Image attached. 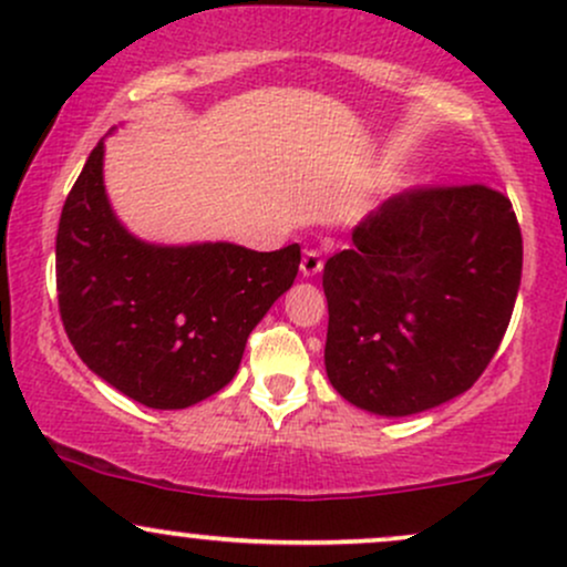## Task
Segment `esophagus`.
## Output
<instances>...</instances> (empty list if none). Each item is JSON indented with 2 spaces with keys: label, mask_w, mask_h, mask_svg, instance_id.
Here are the masks:
<instances>
[{
  "label": "esophagus",
  "mask_w": 567,
  "mask_h": 567,
  "mask_svg": "<svg viewBox=\"0 0 567 567\" xmlns=\"http://www.w3.org/2000/svg\"><path fill=\"white\" fill-rule=\"evenodd\" d=\"M322 271V252L317 250V247H311V250L303 252L301 258V275L303 277H315Z\"/></svg>",
  "instance_id": "1"
}]
</instances>
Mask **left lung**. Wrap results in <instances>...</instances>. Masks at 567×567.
Returning a JSON list of instances; mask_svg holds the SVG:
<instances>
[{
  "label": "left lung",
  "instance_id": "8db88e82",
  "mask_svg": "<svg viewBox=\"0 0 567 567\" xmlns=\"http://www.w3.org/2000/svg\"><path fill=\"white\" fill-rule=\"evenodd\" d=\"M519 275L523 234L498 188L429 184L386 199L324 264L330 383L379 415L453 400L498 351Z\"/></svg>",
  "mask_w": 567,
  "mask_h": 567
}]
</instances>
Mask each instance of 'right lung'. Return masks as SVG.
<instances>
[{
  "instance_id": "1",
  "label": "right lung",
  "mask_w": 567,
  "mask_h": 567,
  "mask_svg": "<svg viewBox=\"0 0 567 567\" xmlns=\"http://www.w3.org/2000/svg\"><path fill=\"white\" fill-rule=\"evenodd\" d=\"M301 247L146 245L103 188V143L71 186L55 237L58 311L82 362L130 400L181 410L237 373L250 330L290 288Z\"/></svg>"
}]
</instances>
